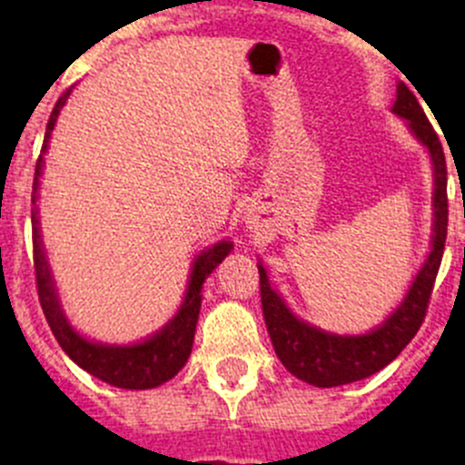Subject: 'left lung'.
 Listing matches in <instances>:
<instances>
[{
	"instance_id": "left-lung-1",
	"label": "left lung",
	"mask_w": 465,
	"mask_h": 465,
	"mask_svg": "<svg viewBox=\"0 0 465 465\" xmlns=\"http://www.w3.org/2000/svg\"><path fill=\"white\" fill-rule=\"evenodd\" d=\"M393 112L410 121L411 133L428 145L430 154H432L436 182L434 245L401 308L382 326L367 335H331L320 328L308 326L306 322H299L285 308L279 294L270 288L265 267L259 265L262 317H265V326L276 355L292 376L308 384H315V387H340V384L369 378L371 373L384 369L414 340L428 315L430 297H432L434 281L439 274L440 259H443L445 236H448V168H445V154L439 134L434 133L432 124L428 121L414 94L402 83L398 85Z\"/></svg>"
}]
</instances>
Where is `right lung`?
<instances>
[{
	"label": "right lung",
	"mask_w": 465,
	"mask_h": 465,
	"mask_svg": "<svg viewBox=\"0 0 465 465\" xmlns=\"http://www.w3.org/2000/svg\"><path fill=\"white\" fill-rule=\"evenodd\" d=\"M69 92L63 94L55 103L54 112L46 124L45 143H42V153L46 150V142L51 137L55 119H58L60 110H63L64 101H67ZM42 153L35 162V177H33V198L31 203L35 204L37 200V184H40V171H42ZM33 218V265H35V285L37 297H40L42 312H45L46 322H49L51 332L55 335L58 344L63 346L64 353L74 360L81 369L87 373L96 376L98 380L107 384H114L121 389H153L159 387L162 382L171 380L186 364L191 355V346H193L195 323H198L200 303H203V283L206 276L213 272L224 256L232 252V242L223 241L206 250L193 265V274H191L189 292H186L184 303L177 311V315L168 322L166 328L153 335L150 340L142 341L134 346H103L94 344V341L83 340L67 320H64L63 311H60L58 297H55L54 281H51L49 265H46L45 252H42L40 241V227H37V211H31Z\"/></svg>",
	"instance_id": "right-lung-1"
}]
</instances>
